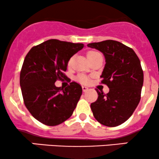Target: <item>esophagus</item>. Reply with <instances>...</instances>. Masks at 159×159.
<instances>
[{"instance_id": "esophagus-1", "label": "esophagus", "mask_w": 159, "mask_h": 159, "mask_svg": "<svg viewBox=\"0 0 159 159\" xmlns=\"http://www.w3.org/2000/svg\"><path fill=\"white\" fill-rule=\"evenodd\" d=\"M82 90H83L84 92H87V91L88 90V87L83 86V87H82Z\"/></svg>"}]
</instances>
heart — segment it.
<instances>
[{"label": "heart", "instance_id": "b5f03b06", "mask_svg": "<svg viewBox=\"0 0 159 159\" xmlns=\"http://www.w3.org/2000/svg\"><path fill=\"white\" fill-rule=\"evenodd\" d=\"M98 54H100L97 52H95V51H89L87 54V58H88L89 61H90V59L93 58L94 57L98 55ZM72 62V58H71V59L69 61V63H68L69 66L71 65ZM78 81H79L82 84H87L89 81V78H87L86 75H80L78 76Z\"/></svg>", "mask_w": 159, "mask_h": 159}]
</instances>
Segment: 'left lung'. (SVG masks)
Instances as JSON below:
<instances>
[{"label":"left lung","mask_w":159,"mask_h":159,"mask_svg":"<svg viewBox=\"0 0 159 159\" xmlns=\"http://www.w3.org/2000/svg\"><path fill=\"white\" fill-rule=\"evenodd\" d=\"M103 53L105 68L101 83L109 88L108 93L96 90L98 98L91 103L94 117L108 127L121 125L132 116L140 100L143 72L140 61L132 48L115 40L87 45Z\"/></svg>","instance_id":"8db88e82"}]
</instances>
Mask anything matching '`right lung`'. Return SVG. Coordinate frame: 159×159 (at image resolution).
<instances>
[{"mask_svg":"<svg viewBox=\"0 0 159 159\" xmlns=\"http://www.w3.org/2000/svg\"><path fill=\"white\" fill-rule=\"evenodd\" d=\"M83 48L82 43L49 39L33 47L25 57L20 73L21 93L27 110L40 123L54 126L72 116L81 86L72 81L63 89L54 83L69 79L64 74L68 62Z\"/></svg>","mask_w":159,"mask_h":159,"instance_id":"1","label":"right lung"}]
</instances>
